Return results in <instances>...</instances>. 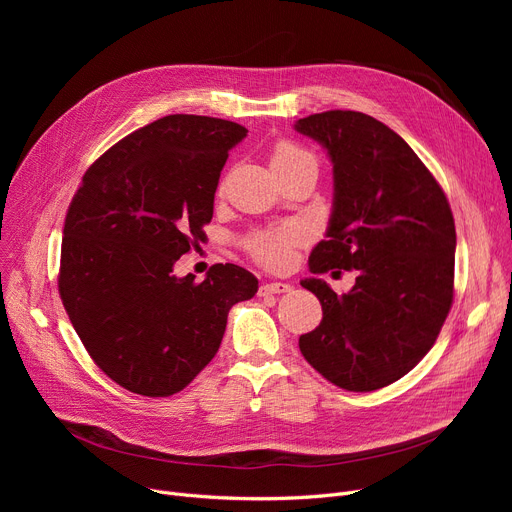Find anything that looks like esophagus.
Segmentation results:
<instances>
[{"mask_svg": "<svg viewBox=\"0 0 512 512\" xmlns=\"http://www.w3.org/2000/svg\"><path fill=\"white\" fill-rule=\"evenodd\" d=\"M292 286L286 284V282H265L261 286V294L265 297V294H282V292H290Z\"/></svg>", "mask_w": 512, "mask_h": 512, "instance_id": "esophagus-1", "label": "esophagus"}]
</instances>
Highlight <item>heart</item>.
Segmentation results:
<instances>
[{"mask_svg": "<svg viewBox=\"0 0 512 512\" xmlns=\"http://www.w3.org/2000/svg\"><path fill=\"white\" fill-rule=\"evenodd\" d=\"M311 157L307 151L294 147L292 143H278L272 153V166L292 164V161H299ZM303 238V232L297 226H282L274 232L257 234L251 240V253L257 261H261L267 267H286L292 261V249L299 245Z\"/></svg>", "mask_w": 512, "mask_h": 512, "instance_id": "heart-1", "label": "heart"}]
</instances>
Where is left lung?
Wrapping results in <instances>:
<instances>
[{"instance_id":"8db88e82","label":"left lung","mask_w":512,"mask_h":512,"mask_svg":"<svg viewBox=\"0 0 512 512\" xmlns=\"http://www.w3.org/2000/svg\"><path fill=\"white\" fill-rule=\"evenodd\" d=\"M294 130L324 147L334 166L330 224L309 270L359 272L342 297L321 278L301 280L324 317L299 348L332 384L380 390L407 375L444 326L454 292L452 211L432 172L384 122L332 110L297 120Z\"/></svg>"}]
</instances>
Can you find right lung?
<instances>
[{
    "mask_svg": "<svg viewBox=\"0 0 512 512\" xmlns=\"http://www.w3.org/2000/svg\"><path fill=\"white\" fill-rule=\"evenodd\" d=\"M236 122L174 114L130 132L83 176L68 207L60 297L97 367L122 388L172 396L215 357L228 311L257 292L234 263L203 282L174 263L203 240Z\"/></svg>",
    "mask_w": 512,
    "mask_h": 512,
    "instance_id": "add662e5",
    "label": "right lung"
}]
</instances>
